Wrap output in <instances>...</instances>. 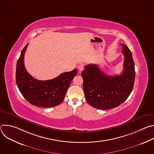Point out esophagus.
I'll return each mask as SVG.
<instances>
[{
	"mask_svg": "<svg viewBox=\"0 0 154 154\" xmlns=\"http://www.w3.org/2000/svg\"><path fill=\"white\" fill-rule=\"evenodd\" d=\"M78 69L81 71H83V69H84V64H80L79 66H78Z\"/></svg>",
	"mask_w": 154,
	"mask_h": 154,
	"instance_id": "esophagus-1",
	"label": "esophagus"
}]
</instances>
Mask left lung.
<instances>
[{
	"instance_id": "1",
	"label": "left lung",
	"mask_w": 154,
	"mask_h": 154,
	"mask_svg": "<svg viewBox=\"0 0 154 154\" xmlns=\"http://www.w3.org/2000/svg\"><path fill=\"white\" fill-rule=\"evenodd\" d=\"M124 70L121 75L108 76L96 64H88L82 72L86 100L97 109H108L118 106L129 96L133 90L135 70L132 55L125 45Z\"/></svg>"
}]
</instances>
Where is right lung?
I'll return each mask as SVG.
<instances>
[{
	"instance_id": "obj_1",
	"label": "right lung",
	"mask_w": 154,
	"mask_h": 154,
	"mask_svg": "<svg viewBox=\"0 0 154 154\" xmlns=\"http://www.w3.org/2000/svg\"><path fill=\"white\" fill-rule=\"evenodd\" d=\"M29 44L21 51L16 71V81L24 97L32 105L41 107H54L60 105L74 77L77 74L75 68L48 80H38L28 73L24 66V54Z\"/></svg>"
}]
</instances>
